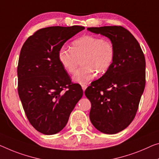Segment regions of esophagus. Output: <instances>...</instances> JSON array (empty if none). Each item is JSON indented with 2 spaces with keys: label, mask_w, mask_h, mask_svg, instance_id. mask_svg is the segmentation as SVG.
I'll list each match as a JSON object with an SVG mask.
<instances>
[{
  "label": "esophagus",
  "mask_w": 159,
  "mask_h": 159,
  "mask_svg": "<svg viewBox=\"0 0 159 159\" xmlns=\"http://www.w3.org/2000/svg\"><path fill=\"white\" fill-rule=\"evenodd\" d=\"M87 85H85V84H82V89H83V91H85V89H87Z\"/></svg>",
  "instance_id": "34e87169"
}]
</instances>
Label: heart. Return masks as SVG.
<instances>
[{
	"label": "heart",
	"instance_id": "obj_1",
	"mask_svg": "<svg viewBox=\"0 0 159 159\" xmlns=\"http://www.w3.org/2000/svg\"><path fill=\"white\" fill-rule=\"evenodd\" d=\"M58 60L70 74L74 73L78 61L82 67L77 70L73 80L84 84L96 75H103L110 69L115 57V49L111 41L99 36L84 35L73 41L72 48H62L58 52Z\"/></svg>",
	"mask_w": 159,
	"mask_h": 159
}]
</instances>
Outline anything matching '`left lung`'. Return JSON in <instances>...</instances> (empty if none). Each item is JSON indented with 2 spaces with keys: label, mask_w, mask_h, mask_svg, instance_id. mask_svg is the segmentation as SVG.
<instances>
[{
  "label": "left lung",
  "mask_w": 159,
  "mask_h": 159,
  "mask_svg": "<svg viewBox=\"0 0 159 159\" xmlns=\"http://www.w3.org/2000/svg\"><path fill=\"white\" fill-rule=\"evenodd\" d=\"M87 30L109 38L115 49L110 69L84 92L91 102L92 124L102 133L114 134L127 127L136 116L145 88V57L136 39L123 27Z\"/></svg>",
  "instance_id": "left-lung-1"
}]
</instances>
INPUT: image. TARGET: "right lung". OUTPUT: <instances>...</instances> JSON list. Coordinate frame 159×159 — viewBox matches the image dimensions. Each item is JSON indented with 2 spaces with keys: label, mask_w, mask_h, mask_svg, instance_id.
Segmentation results:
<instances>
[{
  "label": "right lung",
  "mask_w": 159,
  "mask_h": 159,
  "mask_svg": "<svg viewBox=\"0 0 159 159\" xmlns=\"http://www.w3.org/2000/svg\"><path fill=\"white\" fill-rule=\"evenodd\" d=\"M84 29L78 25L40 29L21 48L19 97L31 125L43 134L52 135L63 129L83 95L81 86L72 82L57 55L66 41Z\"/></svg>",
  "instance_id": "right-lung-1"
}]
</instances>
